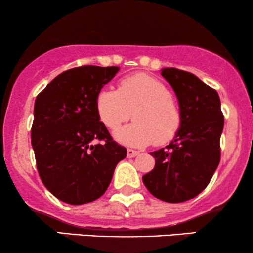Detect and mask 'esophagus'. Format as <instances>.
Segmentation results:
<instances>
[{"instance_id":"1","label":"esophagus","mask_w":253,"mask_h":253,"mask_svg":"<svg viewBox=\"0 0 253 253\" xmlns=\"http://www.w3.org/2000/svg\"><path fill=\"white\" fill-rule=\"evenodd\" d=\"M138 155H139V151H135V150H132V149L127 150V157H128V158H133V157H135Z\"/></svg>"}]
</instances>
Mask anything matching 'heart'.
<instances>
[{
  "mask_svg": "<svg viewBox=\"0 0 253 253\" xmlns=\"http://www.w3.org/2000/svg\"><path fill=\"white\" fill-rule=\"evenodd\" d=\"M96 110L107 128L115 130L130 118L134 123L119 129L115 139L133 147L163 145L175 138L182 123L181 109L170 89L162 81L136 72L124 77L118 90L102 88L98 91Z\"/></svg>",
  "mask_w": 253,
  "mask_h": 253,
  "instance_id": "1",
  "label": "heart"
}]
</instances>
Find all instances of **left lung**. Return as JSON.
<instances>
[{
	"mask_svg": "<svg viewBox=\"0 0 253 253\" xmlns=\"http://www.w3.org/2000/svg\"><path fill=\"white\" fill-rule=\"evenodd\" d=\"M162 76L175 91L182 123L165 149L151 153L156 164L143 176V182L157 199L178 203L199 195L215 172L220 162L223 115L216 90L195 75L164 68Z\"/></svg>",
	"mask_w": 253,
	"mask_h": 253,
	"instance_id": "1",
	"label": "left lung"
}]
</instances>
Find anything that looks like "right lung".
Instances as JSON below:
<instances>
[{
  "label": "right lung",
  "instance_id": "right-lung-1",
  "mask_svg": "<svg viewBox=\"0 0 253 253\" xmlns=\"http://www.w3.org/2000/svg\"><path fill=\"white\" fill-rule=\"evenodd\" d=\"M118 66L84 65L58 75L38 95L32 147L38 172L57 199L83 205L102 196L127 155L96 110V96Z\"/></svg>",
  "mask_w": 253,
  "mask_h": 253
}]
</instances>
